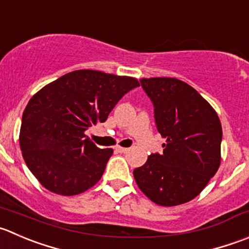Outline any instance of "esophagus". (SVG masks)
I'll list each match as a JSON object with an SVG mask.
<instances>
[{
    "instance_id": "1",
    "label": "esophagus",
    "mask_w": 249,
    "mask_h": 249,
    "mask_svg": "<svg viewBox=\"0 0 249 249\" xmlns=\"http://www.w3.org/2000/svg\"><path fill=\"white\" fill-rule=\"evenodd\" d=\"M115 149H117L119 153H126V152H129V148H125V147H120V146L115 147Z\"/></svg>"
}]
</instances>
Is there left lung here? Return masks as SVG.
<instances>
[{"label":"left lung","mask_w":249,"mask_h":249,"mask_svg":"<svg viewBox=\"0 0 249 249\" xmlns=\"http://www.w3.org/2000/svg\"><path fill=\"white\" fill-rule=\"evenodd\" d=\"M151 98L163 153H152L134 170L142 192L163 207L198 196L221 160V123L214 108L189 84L175 78L141 79Z\"/></svg>","instance_id":"1"}]
</instances>
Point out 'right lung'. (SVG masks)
<instances>
[{
  "mask_svg": "<svg viewBox=\"0 0 249 249\" xmlns=\"http://www.w3.org/2000/svg\"><path fill=\"white\" fill-rule=\"evenodd\" d=\"M137 79L98 71L60 76L30 98L21 118L19 144L29 170L53 194L74 196L98 182L112 148H98L85 135L105 123Z\"/></svg>",
  "mask_w": 249,
  "mask_h": 249,
  "instance_id": "obj_1",
  "label": "right lung"
}]
</instances>
